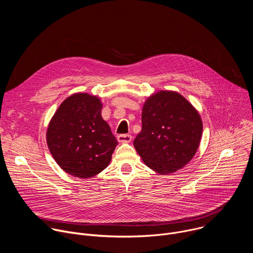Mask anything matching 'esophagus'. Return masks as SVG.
<instances>
[{
    "label": "esophagus",
    "instance_id": "34e87169",
    "mask_svg": "<svg viewBox=\"0 0 253 253\" xmlns=\"http://www.w3.org/2000/svg\"><path fill=\"white\" fill-rule=\"evenodd\" d=\"M117 140L119 143H129L132 140V137L129 134H120L117 136Z\"/></svg>",
    "mask_w": 253,
    "mask_h": 253
}]
</instances>
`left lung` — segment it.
I'll return each instance as SVG.
<instances>
[{
  "instance_id": "obj_1",
  "label": "left lung",
  "mask_w": 253,
  "mask_h": 253,
  "mask_svg": "<svg viewBox=\"0 0 253 253\" xmlns=\"http://www.w3.org/2000/svg\"><path fill=\"white\" fill-rule=\"evenodd\" d=\"M202 131L195 107L178 92L161 90L144 102L142 129L133 144L146 166L167 175L194 157Z\"/></svg>"
}]
</instances>
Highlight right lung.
<instances>
[{
	"label": "right lung",
	"mask_w": 253,
	"mask_h": 253,
	"mask_svg": "<svg viewBox=\"0 0 253 253\" xmlns=\"http://www.w3.org/2000/svg\"><path fill=\"white\" fill-rule=\"evenodd\" d=\"M103 104L89 93L66 98L48 125L47 145L66 173L92 178L109 165L117 146L110 126L102 118Z\"/></svg>",
	"instance_id": "obj_1"
}]
</instances>
